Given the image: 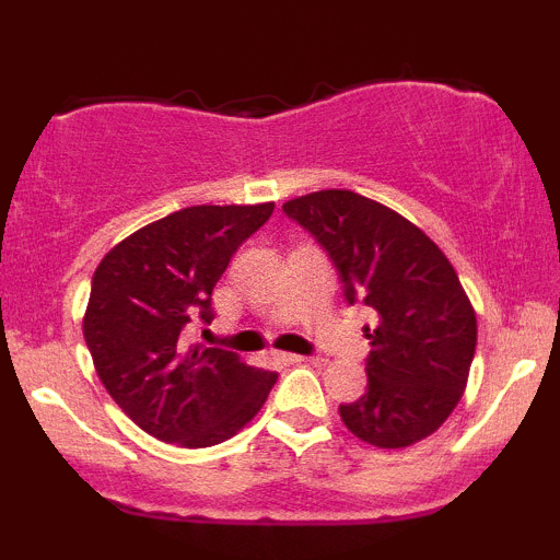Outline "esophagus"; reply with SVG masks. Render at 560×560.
I'll use <instances>...</instances> for the list:
<instances>
[{
  "label": "esophagus",
  "mask_w": 560,
  "mask_h": 560,
  "mask_svg": "<svg viewBox=\"0 0 560 560\" xmlns=\"http://www.w3.org/2000/svg\"><path fill=\"white\" fill-rule=\"evenodd\" d=\"M276 361L284 363V365H300V363H307L305 355H294V352H276Z\"/></svg>",
  "instance_id": "1"
}]
</instances>
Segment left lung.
<instances>
[{"label": "left lung", "mask_w": 560, "mask_h": 560, "mask_svg": "<svg viewBox=\"0 0 560 560\" xmlns=\"http://www.w3.org/2000/svg\"><path fill=\"white\" fill-rule=\"evenodd\" d=\"M284 213L329 249L347 302L376 311L365 363L369 389L339 405L358 440L384 450L434 434L464 397L477 313L447 255L408 218L350 189L284 202Z\"/></svg>", "instance_id": "left-lung-1"}]
</instances>
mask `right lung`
Instances as JSON below:
<instances>
[{
    "mask_svg": "<svg viewBox=\"0 0 560 560\" xmlns=\"http://www.w3.org/2000/svg\"><path fill=\"white\" fill-rule=\"evenodd\" d=\"M273 213L260 205H195L147 223L96 266L83 339L118 408L155 440L213 447L258 416L273 371L236 352L182 345L236 247Z\"/></svg>",
    "mask_w": 560,
    "mask_h": 560,
    "instance_id": "add662e5",
    "label": "right lung"
}]
</instances>
